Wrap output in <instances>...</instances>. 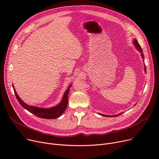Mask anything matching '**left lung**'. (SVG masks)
Masks as SVG:
<instances>
[{"label":"left lung","instance_id":"obj_1","mask_svg":"<svg viewBox=\"0 0 159 159\" xmlns=\"http://www.w3.org/2000/svg\"><path fill=\"white\" fill-rule=\"evenodd\" d=\"M133 44H134V46H135V48L140 53L141 57H142V58H143V61H144V54H143V49H142V48H141L140 44H139V43H138L137 40L136 39H133ZM144 71H145V73H146V68L145 64H144ZM122 113H123L122 112V113H120L115 115H113V116H112V115H110V116H109V115H105L101 114V113H99V115H101L104 116H109V117H110H110H111V116H113V117H115V116H119V115H122Z\"/></svg>","mask_w":159,"mask_h":159}]
</instances>
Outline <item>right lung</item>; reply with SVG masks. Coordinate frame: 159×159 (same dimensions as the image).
Returning a JSON list of instances; mask_svg holds the SVG:
<instances>
[{
  "label": "right lung",
  "instance_id": "right-lung-1",
  "mask_svg": "<svg viewBox=\"0 0 159 159\" xmlns=\"http://www.w3.org/2000/svg\"><path fill=\"white\" fill-rule=\"evenodd\" d=\"M71 84H70L68 87V88L66 89V91L64 92L62 101L61 102L57 104V106L49 107V108H44V107H39L36 106H30L27 104L25 103L22 100L20 99V98L19 97V95L16 93V91L13 86V90L15 92V95L16 96V99L19 101V104L26 110H28L29 112L34 114L38 117L42 118V119H54L59 117L60 116L62 115V114L64 113V111L66 110L67 106L68 104V93L70 91V89Z\"/></svg>",
  "mask_w": 159,
  "mask_h": 159
}]
</instances>
